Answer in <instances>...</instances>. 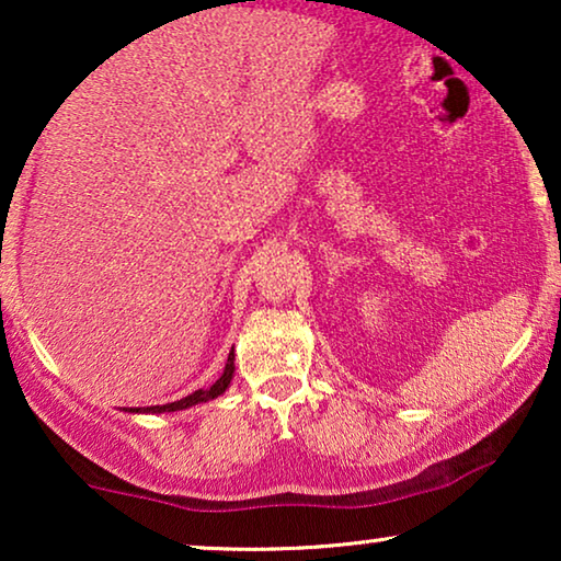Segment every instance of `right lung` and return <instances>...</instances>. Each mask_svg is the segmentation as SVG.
Masks as SVG:
<instances>
[{
	"label": "right lung",
	"mask_w": 561,
	"mask_h": 561,
	"mask_svg": "<svg viewBox=\"0 0 561 561\" xmlns=\"http://www.w3.org/2000/svg\"><path fill=\"white\" fill-rule=\"evenodd\" d=\"M232 373H234V352H229L227 357V365H225V373H221V378L214 382L211 388L206 390H194V393L181 398V401H173V403H165V405H148V409H129V411H148V413H163V411H183L188 409V405H196V403H206L211 401V398L221 396L229 386V380H232Z\"/></svg>",
	"instance_id": "obj_1"
}]
</instances>
